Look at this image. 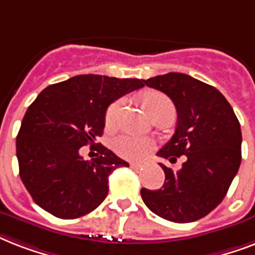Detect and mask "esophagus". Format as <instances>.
<instances>
[{"instance_id": "34e87169", "label": "esophagus", "mask_w": 255, "mask_h": 255, "mask_svg": "<svg viewBox=\"0 0 255 255\" xmlns=\"http://www.w3.org/2000/svg\"><path fill=\"white\" fill-rule=\"evenodd\" d=\"M129 165H131V168H135V169H140V168L143 167L140 163H129Z\"/></svg>"}]
</instances>
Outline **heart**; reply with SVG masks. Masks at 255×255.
Here are the masks:
<instances>
[{"label": "heart", "mask_w": 255, "mask_h": 255, "mask_svg": "<svg viewBox=\"0 0 255 255\" xmlns=\"http://www.w3.org/2000/svg\"><path fill=\"white\" fill-rule=\"evenodd\" d=\"M141 102L145 110L149 115H153L160 110L164 108H172L173 104L168 99L167 96L161 92L149 91L145 92L141 96ZM123 107V100H116L107 108L106 112V126L107 127H114L119 116V112ZM155 143L147 137H139L133 135H122L116 137L114 141V151L123 159L127 160H141L153 149Z\"/></svg>", "instance_id": "heart-1"}]
</instances>
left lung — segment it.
Here are the masks:
<instances>
[{
    "label": "left lung",
    "mask_w": 255,
    "mask_h": 255,
    "mask_svg": "<svg viewBox=\"0 0 255 255\" xmlns=\"http://www.w3.org/2000/svg\"><path fill=\"white\" fill-rule=\"evenodd\" d=\"M144 83L169 96L177 111L176 131L157 156L176 163L178 170L160 164L163 188H141L144 204L172 222L205 217L228 193L241 164V126L225 96L213 86L181 73L149 78Z\"/></svg>",
    "instance_id": "obj_1"
}]
</instances>
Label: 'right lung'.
I'll return each instance as SVG.
<instances>
[{"mask_svg": "<svg viewBox=\"0 0 255 255\" xmlns=\"http://www.w3.org/2000/svg\"><path fill=\"white\" fill-rule=\"evenodd\" d=\"M143 82L78 75L46 87L30 104L15 145L19 176L37 205L73 220L104 201L108 176L129 164L95 141L103 135L108 106L144 87ZM85 145L98 152L91 162L79 155Z\"/></svg>", "mask_w": 255, "mask_h": 255, "instance_id": "right-lung-1", "label": "right lung"}]
</instances>
